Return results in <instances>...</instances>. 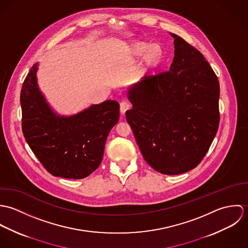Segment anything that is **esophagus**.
I'll list each match as a JSON object with an SVG mask.
<instances>
[{
    "label": "esophagus",
    "instance_id": "obj_1",
    "mask_svg": "<svg viewBox=\"0 0 248 248\" xmlns=\"http://www.w3.org/2000/svg\"><path fill=\"white\" fill-rule=\"evenodd\" d=\"M130 107H131V105H130L129 102H127V101H122V102L120 103V112H121L122 114H124V113L126 112V110L130 108Z\"/></svg>",
    "mask_w": 248,
    "mask_h": 248
}]
</instances>
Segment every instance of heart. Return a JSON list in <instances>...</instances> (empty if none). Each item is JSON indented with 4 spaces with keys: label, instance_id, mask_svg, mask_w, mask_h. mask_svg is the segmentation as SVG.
<instances>
[{
    "label": "heart",
    "instance_id": "heart-1",
    "mask_svg": "<svg viewBox=\"0 0 248 248\" xmlns=\"http://www.w3.org/2000/svg\"><path fill=\"white\" fill-rule=\"evenodd\" d=\"M130 59L136 61L143 56L144 65L147 69H155L163 62L165 53L163 47L158 44H151L144 41H138L130 46Z\"/></svg>",
    "mask_w": 248,
    "mask_h": 248
}]
</instances>
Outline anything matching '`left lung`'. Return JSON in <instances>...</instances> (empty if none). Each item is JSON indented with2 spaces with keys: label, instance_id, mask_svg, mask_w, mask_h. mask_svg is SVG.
Wrapping results in <instances>:
<instances>
[{
  "label": "left lung",
  "instance_id": "8db88e82",
  "mask_svg": "<svg viewBox=\"0 0 248 248\" xmlns=\"http://www.w3.org/2000/svg\"><path fill=\"white\" fill-rule=\"evenodd\" d=\"M175 38L170 70L143 77L129 92L126 111L146 162L164 175L196 168L208 152L219 124V83L204 56Z\"/></svg>",
  "mask_w": 248,
  "mask_h": 248
}]
</instances>
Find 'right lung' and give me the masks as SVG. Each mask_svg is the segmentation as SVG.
<instances>
[{
	"label": "right lung",
	"instance_id": "1",
	"mask_svg": "<svg viewBox=\"0 0 248 248\" xmlns=\"http://www.w3.org/2000/svg\"><path fill=\"white\" fill-rule=\"evenodd\" d=\"M37 65L28 73L20 95L26 141L52 176L87 177L102 161L108 135L119 119V104L107 100L70 117L58 116L38 89Z\"/></svg>",
	"mask_w": 248,
	"mask_h": 248
}]
</instances>
